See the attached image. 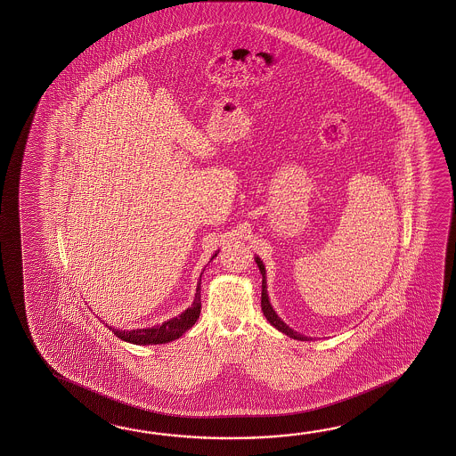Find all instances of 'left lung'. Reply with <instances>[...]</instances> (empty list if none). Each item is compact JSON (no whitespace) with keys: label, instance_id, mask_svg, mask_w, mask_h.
Masks as SVG:
<instances>
[{"label":"left lung","instance_id":"1","mask_svg":"<svg viewBox=\"0 0 456 456\" xmlns=\"http://www.w3.org/2000/svg\"><path fill=\"white\" fill-rule=\"evenodd\" d=\"M256 259V264H257V267H259V271L262 273V295H261V306L262 313H264V316L267 318V321L271 322L272 326L275 328V330H281L283 334H287L289 338L291 339H298V340H310L306 336H301L298 334L297 330H291L290 326H287L283 321L277 316V313L273 311L272 308L271 301H269V295H267V281H265V267H264V264H262L261 259L256 256L254 257Z\"/></svg>","mask_w":456,"mask_h":456}]
</instances>
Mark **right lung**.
Returning a JSON list of instances; mask_svg holds the SVG:
<instances>
[{"label": "right lung", "mask_w": 456, "mask_h": 456, "mask_svg": "<svg viewBox=\"0 0 456 456\" xmlns=\"http://www.w3.org/2000/svg\"><path fill=\"white\" fill-rule=\"evenodd\" d=\"M214 257H216V254H215ZM200 281H202V275H200L199 283H197V290H195L192 306L187 308L184 313H181L179 316L165 321L163 324H156L153 328H145V330H117L114 328H110L109 324H107V328H110L118 339L126 340V342H130V344H136V346L166 344V342L179 339L185 330H191L194 326L195 321L199 320V316H200V308H202V303H200Z\"/></svg>", "instance_id": "right-lung-1"}]
</instances>
